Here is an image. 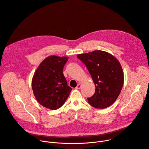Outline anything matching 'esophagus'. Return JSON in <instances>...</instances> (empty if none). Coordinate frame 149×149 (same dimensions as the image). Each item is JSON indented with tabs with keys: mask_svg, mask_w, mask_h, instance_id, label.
Here are the masks:
<instances>
[{
	"mask_svg": "<svg viewBox=\"0 0 149 149\" xmlns=\"http://www.w3.org/2000/svg\"><path fill=\"white\" fill-rule=\"evenodd\" d=\"M81 84H78L77 85V87H76L75 88L77 89V90H79V89L81 88Z\"/></svg>",
	"mask_w": 149,
	"mask_h": 149,
	"instance_id": "34e87169",
	"label": "esophagus"
}]
</instances>
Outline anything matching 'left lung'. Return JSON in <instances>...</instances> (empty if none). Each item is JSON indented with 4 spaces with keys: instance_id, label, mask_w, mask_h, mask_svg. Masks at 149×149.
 <instances>
[{
    "instance_id": "1",
    "label": "left lung",
    "mask_w": 149,
    "mask_h": 149,
    "mask_svg": "<svg viewBox=\"0 0 149 149\" xmlns=\"http://www.w3.org/2000/svg\"><path fill=\"white\" fill-rule=\"evenodd\" d=\"M87 68L95 87L88 98L89 104L97 109L111 105L117 99L124 84V73L118 60L111 54L100 50L78 54Z\"/></svg>"
}]
</instances>
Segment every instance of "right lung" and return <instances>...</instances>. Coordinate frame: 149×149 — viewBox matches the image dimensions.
Listing matches in <instances>:
<instances>
[{
    "instance_id": "1",
    "label": "right lung",
    "mask_w": 149,
    "mask_h": 149,
    "mask_svg": "<svg viewBox=\"0 0 149 149\" xmlns=\"http://www.w3.org/2000/svg\"><path fill=\"white\" fill-rule=\"evenodd\" d=\"M68 60L67 56L51 55L42 61L35 71L32 88L36 100L43 107L56 110L68 98L72 88L62 72Z\"/></svg>"
}]
</instances>
